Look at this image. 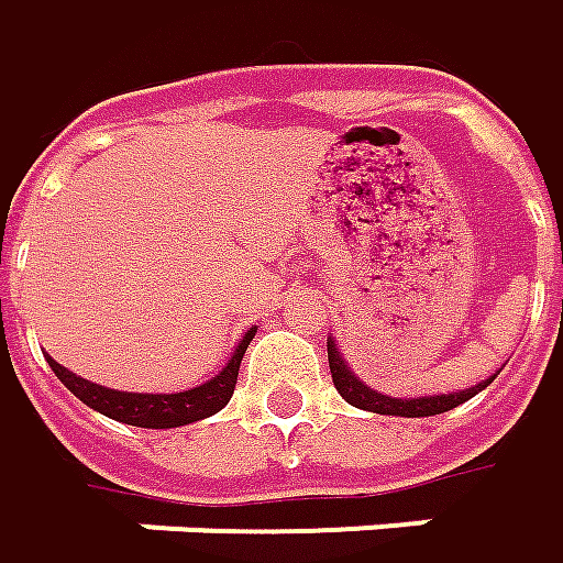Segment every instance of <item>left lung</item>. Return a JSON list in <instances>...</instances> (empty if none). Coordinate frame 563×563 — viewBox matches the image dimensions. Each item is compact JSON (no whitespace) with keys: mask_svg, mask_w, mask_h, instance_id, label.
<instances>
[{"mask_svg":"<svg viewBox=\"0 0 563 563\" xmlns=\"http://www.w3.org/2000/svg\"><path fill=\"white\" fill-rule=\"evenodd\" d=\"M328 365H331V378H334V387H338V394L350 402V406H356V409H365V412H378V415H399V418H428V415H440L449 412V409H455V406H462L467 402L471 396H477L484 387L493 384V378H486L484 384H477V387H467V390H459V394H433V396H409V399H396V396L378 394L375 387H368V384H362L350 368H346V362L338 353V343L334 338H328Z\"/></svg>","mask_w":563,"mask_h":563,"instance_id":"8db88e82","label":"left lung"}]
</instances>
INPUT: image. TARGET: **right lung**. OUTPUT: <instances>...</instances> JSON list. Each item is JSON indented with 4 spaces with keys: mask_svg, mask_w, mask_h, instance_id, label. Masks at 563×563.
Here are the masks:
<instances>
[{
    "mask_svg": "<svg viewBox=\"0 0 563 563\" xmlns=\"http://www.w3.org/2000/svg\"><path fill=\"white\" fill-rule=\"evenodd\" d=\"M254 334L256 328H251L238 341L232 360L222 365L220 375L203 380L201 387L179 390V394H126V390H111V387H101V384H92V380L67 372L55 360H48V365H52V372L58 375L64 387L77 396L79 402H86L89 409L108 415L114 421H123V424H132V428L164 431V428H183V424H191V421L210 418V415H217L220 409L229 406V399L235 394L238 368H241V360H244V350H247V343L254 341Z\"/></svg>",
    "mask_w": 563,
    "mask_h": 563,
    "instance_id": "add662e5",
    "label": "right lung"
}]
</instances>
